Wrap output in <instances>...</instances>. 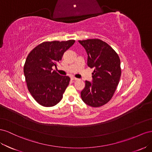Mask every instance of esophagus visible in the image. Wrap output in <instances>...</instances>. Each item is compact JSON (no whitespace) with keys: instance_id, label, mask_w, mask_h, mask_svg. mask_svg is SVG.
<instances>
[{"instance_id":"1","label":"esophagus","mask_w":152,"mask_h":152,"mask_svg":"<svg viewBox=\"0 0 152 152\" xmlns=\"http://www.w3.org/2000/svg\"><path fill=\"white\" fill-rule=\"evenodd\" d=\"M71 80L72 81H76V80H77L78 79L76 78V77H71Z\"/></svg>"}]
</instances>
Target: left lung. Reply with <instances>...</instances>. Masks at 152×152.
I'll return each mask as SVG.
<instances>
[{
    "instance_id": "8db88e82",
    "label": "left lung",
    "mask_w": 152,
    "mask_h": 152,
    "mask_svg": "<svg viewBox=\"0 0 152 152\" xmlns=\"http://www.w3.org/2000/svg\"><path fill=\"white\" fill-rule=\"evenodd\" d=\"M78 42L88 55V66L94 68L92 83L85 81L81 99L90 106H102L111 100L118 85L121 76L119 56L109 45L99 39Z\"/></svg>"
}]
</instances>
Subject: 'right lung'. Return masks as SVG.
Here are the masks:
<instances>
[{
  "mask_svg": "<svg viewBox=\"0 0 152 152\" xmlns=\"http://www.w3.org/2000/svg\"><path fill=\"white\" fill-rule=\"evenodd\" d=\"M75 42H43L28 55L23 67L25 81L29 92L41 106H53L62 99L70 77L60 76L53 67H57L64 52Z\"/></svg>",
  "mask_w": 152,
  "mask_h": 152,
  "instance_id": "add662e5",
  "label": "right lung"
}]
</instances>
